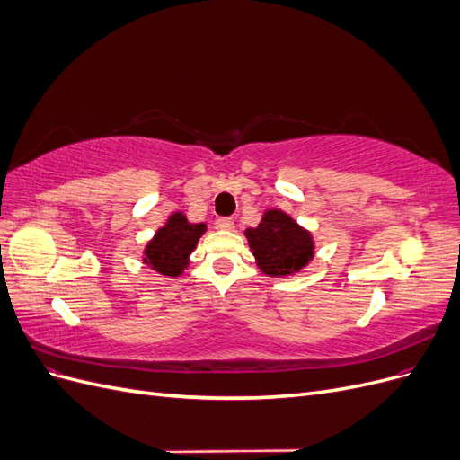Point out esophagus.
Segmentation results:
<instances>
[{
  "instance_id": "obj_1",
  "label": "esophagus",
  "mask_w": 460,
  "mask_h": 460,
  "mask_svg": "<svg viewBox=\"0 0 460 460\" xmlns=\"http://www.w3.org/2000/svg\"><path fill=\"white\" fill-rule=\"evenodd\" d=\"M217 226H218L220 230H226V232H230V230H234V220H232V218H228V217H225V218H218V220H217Z\"/></svg>"
}]
</instances>
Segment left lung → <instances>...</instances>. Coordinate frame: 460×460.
I'll use <instances>...</instances> for the list:
<instances>
[{
	"label": "left lung",
	"mask_w": 460,
	"mask_h": 460,
	"mask_svg": "<svg viewBox=\"0 0 460 460\" xmlns=\"http://www.w3.org/2000/svg\"><path fill=\"white\" fill-rule=\"evenodd\" d=\"M245 238L259 270L272 278H288L301 272L314 259L311 230L282 208H267L255 228H247Z\"/></svg>",
	"instance_id": "obj_1"
}]
</instances>
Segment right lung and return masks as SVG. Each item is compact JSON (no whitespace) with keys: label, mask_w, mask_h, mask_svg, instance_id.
Returning <instances> with one entry per match:
<instances>
[{"label":"right lung","mask_w":460,"mask_h":460,"mask_svg":"<svg viewBox=\"0 0 460 460\" xmlns=\"http://www.w3.org/2000/svg\"><path fill=\"white\" fill-rule=\"evenodd\" d=\"M205 232V222H190L182 211H174L146 243L142 261L151 270L176 278L188 269L190 255Z\"/></svg>","instance_id":"obj_1"}]
</instances>
